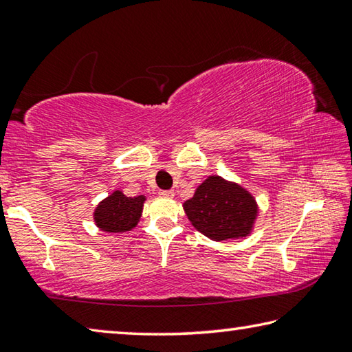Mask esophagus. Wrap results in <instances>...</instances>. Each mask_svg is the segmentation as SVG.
<instances>
[{"label":"esophagus","instance_id":"esophagus-1","mask_svg":"<svg viewBox=\"0 0 352 352\" xmlns=\"http://www.w3.org/2000/svg\"><path fill=\"white\" fill-rule=\"evenodd\" d=\"M160 195H162V197H166V199H174V195H175V192L172 189H168V190H160Z\"/></svg>","mask_w":352,"mask_h":352}]
</instances>
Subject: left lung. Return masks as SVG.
<instances>
[{"label":"left lung","instance_id":"8db88e82","mask_svg":"<svg viewBox=\"0 0 352 352\" xmlns=\"http://www.w3.org/2000/svg\"><path fill=\"white\" fill-rule=\"evenodd\" d=\"M183 208L194 228L216 242L248 236L258 217L253 195L219 175L208 177Z\"/></svg>","mask_w":352,"mask_h":352}]
</instances>
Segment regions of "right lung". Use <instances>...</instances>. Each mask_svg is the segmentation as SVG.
I'll list each match as a JSON object with an SVG mask.
<instances>
[{
  "label": "right lung",
  "mask_w": 352,
  "mask_h": 352,
  "mask_svg": "<svg viewBox=\"0 0 352 352\" xmlns=\"http://www.w3.org/2000/svg\"><path fill=\"white\" fill-rule=\"evenodd\" d=\"M144 201V195L127 197L122 190H113L94 210V223L105 233H126L138 225Z\"/></svg>",
  "instance_id": "obj_1"
}]
</instances>
